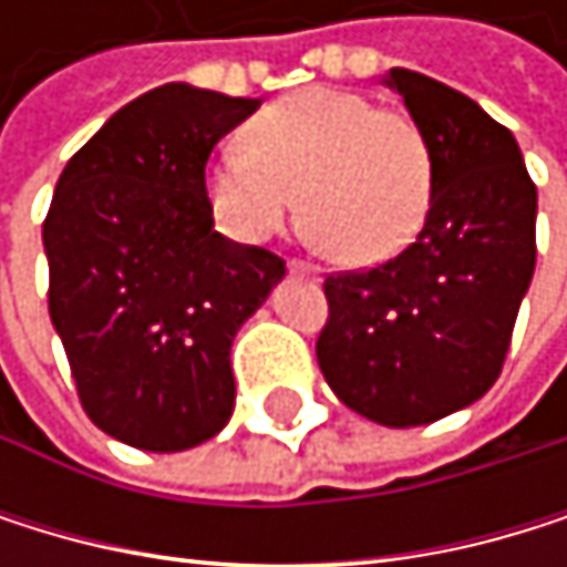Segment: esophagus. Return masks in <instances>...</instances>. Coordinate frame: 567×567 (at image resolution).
<instances>
[{"mask_svg":"<svg viewBox=\"0 0 567 567\" xmlns=\"http://www.w3.org/2000/svg\"><path fill=\"white\" fill-rule=\"evenodd\" d=\"M289 275H302V278H319V268L309 265V261H289Z\"/></svg>","mask_w":567,"mask_h":567,"instance_id":"obj_1","label":"esophagus"}]
</instances>
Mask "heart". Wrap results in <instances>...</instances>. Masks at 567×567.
Segmentation results:
<instances>
[{
  "label": "heart",
  "mask_w": 567,
  "mask_h": 567,
  "mask_svg": "<svg viewBox=\"0 0 567 567\" xmlns=\"http://www.w3.org/2000/svg\"><path fill=\"white\" fill-rule=\"evenodd\" d=\"M217 224L268 241L306 200L319 241L350 265H381L422 234L435 200V156L401 112L340 87H306L268 104L248 145H227L207 173Z\"/></svg>",
  "instance_id": "1"
}]
</instances>
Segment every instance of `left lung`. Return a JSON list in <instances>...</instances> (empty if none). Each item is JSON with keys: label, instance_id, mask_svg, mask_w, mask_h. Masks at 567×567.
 Here are the masks:
<instances>
[{"label": "left lung", "instance_id": "8db88e82", "mask_svg": "<svg viewBox=\"0 0 567 567\" xmlns=\"http://www.w3.org/2000/svg\"><path fill=\"white\" fill-rule=\"evenodd\" d=\"M435 156V200L398 258L326 278L316 357L357 415L415 429L480 401L504 367L534 275L537 186L483 107L419 71L384 78Z\"/></svg>", "mask_w": 567, "mask_h": 567}]
</instances>
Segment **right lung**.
I'll return each instance as SVG.
<instances>
[{
  "instance_id": "1",
  "label": "right lung",
  "mask_w": 567,
  "mask_h": 567,
  "mask_svg": "<svg viewBox=\"0 0 567 567\" xmlns=\"http://www.w3.org/2000/svg\"><path fill=\"white\" fill-rule=\"evenodd\" d=\"M258 104L163 84L118 107L56 179L50 319L87 419L125 445L183 452L230 422V343L286 261L214 230L204 169Z\"/></svg>"
}]
</instances>
